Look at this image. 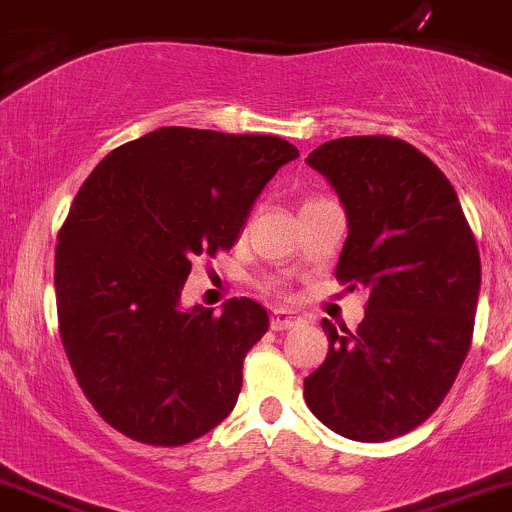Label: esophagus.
Instances as JSON below:
<instances>
[{
    "mask_svg": "<svg viewBox=\"0 0 512 512\" xmlns=\"http://www.w3.org/2000/svg\"><path fill=\"white\" fill-rule=\"evenodd\" d=\"M302 317L297 315V312H292V310H275L272 312V320H270V325H272V330H290V327H297V325H302Z\"/></svg>",
    "mask_w": 512,
    "mask_h": 512,
    "instance_id": "1",
    "label": "esophagus"
}]
</instances>
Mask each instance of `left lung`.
<instances>
[{
  "mask_svg": "<svg viewBox=\"0 0 512 512\" xmlns=\"http://www.w3.org/2000/svg\"><path fill=\"white\" fill-rule=\"evenodd\" d=\"M305 162L345 207L337 280L370 292L355 332L322 320L330 352L305 377V403L342 438L393 440L438 410L463 367L478 245L448 177L408 142L342 137Z\"/></svg>",
  "mask_w": 512,
  "mask_h": 512,
  "instance_id": "1",
  "label": "left lung"
}]
</instances>
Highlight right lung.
I'll return each mask as SVG.
<instances>
[{
  "label": "right lung",
  "mask_w": 512,
  "mask_h": 512,
  "mask_svg": "<svg viewBox=\"0 0 512 512\" xmlns=\"http://www.w3.org/2000/svg\"><path fill=\"white\" fill-rule=\"evenodd\" d=\"M300 152L282 137L160 127L109 152L59 230V332L79 388L132 440L175 448L232 413L242 362L270 327L250 297L182 307L192 260L235 245Z\"/></svg>",
  "instance_id": "obj_1"
}]
</instances>
